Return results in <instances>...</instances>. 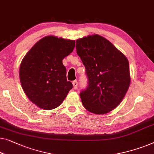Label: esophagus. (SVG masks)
I'll return each instance as SVG.
<instances>
[{"label":"esophagus","instance_id":"obj_1","mask_svg":"<svg viewBox=\"0 0 154 154\" xmlns=\"http://www.w3.org/2000/svg\"><path fill=\"white\" fill-rule=\"evenodd\" d=\"M73 89H74V90H76L78 87V82L76 81H73Z\"/></svg>","mask_w":154,"mask_h":154}]
</instances>
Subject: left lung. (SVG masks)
<instances>
[{
	"instance_id": "1",
	"label": "left lung",
	"mask_w": 154,
	"mask_h": 154,
	"mask_svg": "<svg viewBox=\"0 0 154 154\" xmlns=\"http://www.w3.org/2000/svg\"><path fill=\"white\" fill-rule=\"evenodd\" d=\"M75 48L88 80V85L80 93L82 104L94 114L109 112L119 106L130 85L128 60L98 35L77 39Z\"/></svg>"
}]
</instances>
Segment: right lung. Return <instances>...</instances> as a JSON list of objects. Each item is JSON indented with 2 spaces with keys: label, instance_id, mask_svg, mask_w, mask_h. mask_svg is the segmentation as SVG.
<instances>
[{
  "label": "right lung",
  "instance_id": "obj_1",
  "mask_svg": "<svg viewBox=\"0 0 154 154\" xmlns=\"http://www.w3.org/2000/svg\"><path fill=\"white\" fill-rule=\"evenodd\" d=\"M75 41L47 36L37 42L22 60L21 86L28 98L44 110L60 105L73 85L66 81L62 60L72 52Z\"/></svg>",
  "mask_w": 154,
  "mask_h": 154
}]
</instances>
